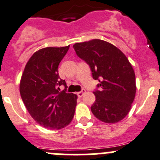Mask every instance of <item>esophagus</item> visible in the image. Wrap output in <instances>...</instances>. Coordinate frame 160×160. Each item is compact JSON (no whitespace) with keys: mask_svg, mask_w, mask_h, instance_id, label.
I'll use <instances>...</instances> for the list:
<instances>
[{"mask_svg":"<svg viewBox=\"0 0 160 160\" xmlns=\"http://www.w3.org/2000/svg\"><path fill=\"white\" fill-rule=\"evenodd\" d=\"M86 92V91H85V89H83L81 91H79V92H77V95H78L79 98H81L82 96L84 94V93Z\"/></svg>","mask_w":160,"mask_h":160,"instance_id":"esophagus-1","label":"esophagus"}]
</instances>
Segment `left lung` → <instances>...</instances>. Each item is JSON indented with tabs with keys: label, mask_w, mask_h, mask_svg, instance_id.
I'll use <instances>...</instances> for the list:
<instances>
[{
	"label": "left lung",
	"mask_w": 160,
	"mask_h": 160,
	"mask_svg": "<svg viewBox=\"0 0 160 160\" xmlns=\"http://www.w3.org/2000/svg\"><path fill=\"white\" fill-rule=\"evenodd\" d=\"M73 48L77 56L89 65L93 78L99 81L93 92V114L106 123L122 120L131 110L136 94L135 74L126 55L98 39L77 43Z\"/></svg>",
	"instance_id": "1"
}]
</instances>
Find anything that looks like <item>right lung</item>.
Here are the masks:
<instances>
[{
  "label": "right lung",
  "instance_id": "right-lung-1",
  "mask_svg": "<svg viewBox=\"0 0 160 160\" xmlns=\"http://www.w3.org/2000/svg\"><path fill=\"white\" fill-rule=\"evenodd\" d=\"M69 48H44L36 52L26 63L19 91L25 106L37 123L48 129L68 126L75 113L77 96L66 92V83L58 75V65ZM65 89L59 92V87Z\"/></svg>",
  "mask_w": 160,
  "mask_h": 160
}]
</instances>
